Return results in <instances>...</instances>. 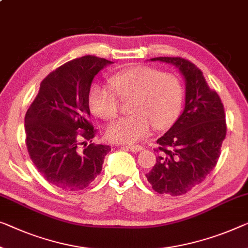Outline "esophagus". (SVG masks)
<instances>
[{
	"mask_svg": "<svg viewBox=\"0 0 248 248\" xmlns=\"http://www.w3.org/2000/svg\"><path fill=\"white\" fill-rule=\"evenodd\" d=\"M127 148L130 151H132V153H139V151L143 150V148L141 146H128Z\"/></svg>",
	"mask_w": 248,
	"mask_h": 248,
	"instance_id": "esophagus-1",
	"label": "esophagus"
}]
</instances>
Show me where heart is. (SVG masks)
Instances as JSON below:
<instances>
[{"label": "heart", "mask_w": 248, "mask_h": 248, "mask_svg": "<svg viewBox=\"0 0 248 248\" xmlns=\"http://www.w3.org/2000/svg\"><path fill=\"white\" fill-rule=\"evenodd\" d=\"M113 90L93 84L89 91L91 112L101 119H112L119 111V99L130 100L132 116L123 118L107 129L109 140L118 143H135L149 135L151 129H166L179 116L184 99L180 79L171 73L146 65H137L109 79Z\"/></svg>", "instance_id": "heart-1"}]
</instances>
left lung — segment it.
Here are the masks:
<instances>
[{
  "label": "left lung",
  "mask_w": 248,
  "mask_h": 248,
  "mask_svg": "<svg viewBox=\"0 0 248 248\" xmlns=\"http://www.w3.org/2000/svg\"><path fill=\"white\" fill-rule=\"evenodd\" d=\"M150 61L179 70L185 79V107L171 128L157 140L156 164L146 177L157 193L184 195L201 184L217 164L226 137L224 106L194 63L169 57Z\"/></svg>",
  "instance_id": "1"
}]
</instances>
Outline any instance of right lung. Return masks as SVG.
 I'll return each mask as SVG.
<instances>
[{
  "mask_svg": "<svg viewBox=\"0 0 248 248\" xmlns=\"http://www.w3.org/2000/svg\"><path fill=\"white\" fill-rule=\"evenodd\" d=\"M113 62L94 55L75 59L51 72L25 114L30 157L47 183L60 189L87 188L102 170L110 146L86 141L94 137L88 95L94 77ZM83 141V143H81ZM79 144H84L80 150Z\"/></svg>",
  "mask_w": 248,
  "mask_h": 248,
  "instance_id": "right-lung-1",
  "label": "right lung"
}]
</instances>
